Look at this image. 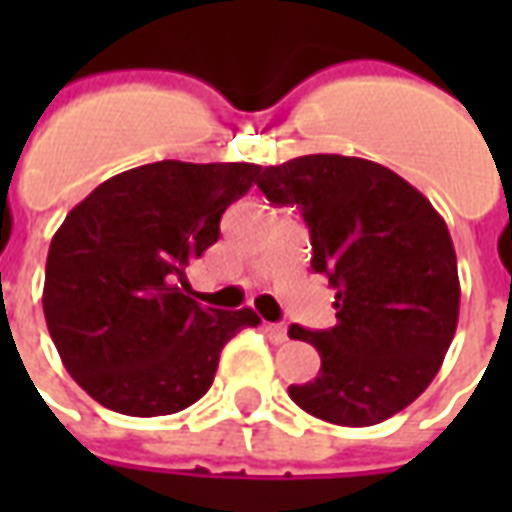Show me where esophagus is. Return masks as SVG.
Wrapping results in <instances>:
<instances>
[{
	"mask_svg": "<svg viewBox=\"0 0 512 512\" xmlns=\"http://www.w3.org/2000/svg\"><path fill=\"white\" fill-rule=\"evenodd\" d=\"M266 332L271 334L274 343H285L288 340V326L285 323H266Z\"/></svg>",
	"mask_w": 512,
	"mask_h": 512,
	"instance_id": "34e87169",
	"label": "esophagus"
}]
</instances>
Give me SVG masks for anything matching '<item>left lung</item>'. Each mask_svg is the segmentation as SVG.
Segmentation results:
<instances>
[{
	"instance_id": "1",
	"label": "left lung",
	"mask_w": 512,
	"mask_h": 512,
	"mask_svg": "<svg viewBox=\"0 0 512 512\" xmlns=\"http://www.w3.org/2000/svg\"><path fill=\"white\" fill-rule=\"evenodd\" d=\"M257 189L299 208L312 268L337 290L332 329H288L321 354L318 378L290 386V400L348 428L403 411L436 378L458 326L461 282L444 219L408 180L367 158H290L263 169Z\"/></svg>"
}]
</instances>
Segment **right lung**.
<instances>
[{"instance_id":"add662e5","label":"right lung","mask_w":512,"mask_h":512,"mask_svg":"<svg viewBox=\"0 0 512 512\" xmlns=\"http://www.w3.org/2000/svg\"><path fill=\"white\" fill-rule=\"evenodd\" d=\"M257 164L156 161L104 180L54 233L43 315L65 370L101 406L164 417L213 384L222 348L260 318L191 299L186 268L219 241Z\"/></svg>"}]
</instances>
